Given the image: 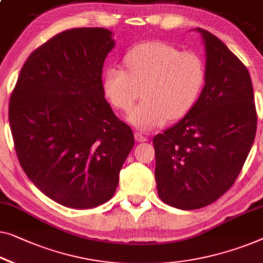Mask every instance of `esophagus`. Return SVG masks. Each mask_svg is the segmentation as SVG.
I'll use <instances>...</instances> for the list:
<instances>
[{
    "label": "esophagus",
    "instance_id": "esophagus-1",
    "mask_svg": "<svg viewBox=\"0 0 263 263\" xmlns=\"http://www.w3.org/2000/svg\"><path fill=\"white\" fill-rule=\"evenodd\" d=\"M135 140L138 141V142H146L147 138L144 135L141 134V133H135Z\"/></svg>",
    "mask_w": 263,
    "mask_h": 263
}]
</instances>
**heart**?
<instances>
[{"instance_id": "b5f03b06", "label": "heart", "mask_w": 263, "mask_h": 263, "mask_svg": "<svg viewBox=\"0 0 263 263\" xmlns=\"http://www.w3.org/2000/svg\"><path fill=\"white\" fill-rule=\"evenodd\" d=\"M127 70L110 65L103 74V90L110 103L127 111L128 123L141 130L161 127L170 119L179 120L195 108L205 82L206 66L192 51L153 41L132 48L124 57Z\"/></svg>"}]
</instances>
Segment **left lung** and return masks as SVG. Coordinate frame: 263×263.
Listing matches in <instances>:
<instances>
[{
  "label": "left lung",
  "mask_w": 263,
  "mask_h": 263,
  "mask_svg": "<svg viewBox=\"0 0 263 263\" xmlns=\"http://www.w3.org/2000/svg\"><path fill=\"white\" fill-rule=\"evenodd\" d=\"M195 30L205 47L203 92L187 115L153 139L158 195L180 210L206 206L233 186L257 122L247 67L214 34Z\"/></svg>",
  "instance_id": "left-lung-1"
}]
</instances>
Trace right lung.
Here are the masks:
<instances>
[{
    "mask_svg": "<svg viewBox=\"0 0 263 263\" xmlns=\"http://www.w3.org/2000/svg\"><path fill=\"white\" fill-rule=\"evenodd\" d=\"M115 47L105 28H73L28 57L9 101L20 165L44 195L71 209L104 204L134 147L104 98L102 70Z\"/></svg>",
    "mask_w": 263,
    "mask_h": 263,
    "instance_id": "add662e5",
    "label": "right lung"
}]
</instances>
